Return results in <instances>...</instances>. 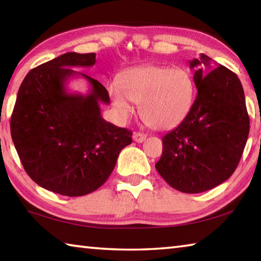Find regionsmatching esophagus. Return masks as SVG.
Here are the masks:
<instances>
[{
  "mask_svg": "<svg viewBox=\"0 0 261 261\" xmlns=\"http://www.w3.org/2000/svg\"><path fill=\"white\" fill-rule=\"evenodd\" d=\"M146 135L143 134V132H135L134 134V140L137 143H143V141L146 139Z\"/></svg>",
  "mask_w": 261,
  "mask_h": 261,
  "instance_id": "1",
  "label": "esophagus"
}]
</instances>
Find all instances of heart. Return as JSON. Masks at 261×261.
I'll use <instances>...</instances> for the list:
<instances>
[{
	"label": "heart",
	"mask_w": 261,
	"mask_h": 261,
	"mask_svg": "<svg viewBox=\"0 0 261 261\" xmlns=\"http://www.w3.org/2000/svg\"><path fill=\"white\" fill-rule=\"evenodd\" d=\"M109 94L122 116L131 113L132 101L139 105L146 124L169 130L188 117L193 105L194 83L183 68L145 65L123 74L120 85H110Z\"/></svg>",
	"instance_id": "obj_1"
}]
</instances>
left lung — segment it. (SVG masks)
I'll return each instance as SVG.
<instances>
[{
  "label": "left lung",
  "instance_id": "8db88e82",
  "mask_svg": "<svg viewBox=\"0 0 261 261\" xmlns=\"http://www.w3.org/2000/svg\"><path fill=\"white\" fill-rule=\"evenodd\" d=\"M197 98L188 117L162 138L155 168L171 188L199 193L233 174L250 131L244 91L237 74L205 54L190 61Z\"/></svg>",
  "mask_w": 261,
  "mask_h": 261
}]
</instances>
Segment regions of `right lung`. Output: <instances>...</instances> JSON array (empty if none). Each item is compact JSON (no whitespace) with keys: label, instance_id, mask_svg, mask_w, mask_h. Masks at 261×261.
Here are the masks:
<instances>
[{"label":"right lung","instance_id":"1","mask_svg":"<svg viewBox=\"0 0 261 261\" xmlns=\"http://www.w3.org/2000/svg\"><path fill=\"white\" fill-rule=\"evenodd\" d=\"M95 54L67 53L26 74L11 115L12 141L28 175L41 188L68 197L99 189L112 174L132 132L101 117L109 103L102 84L72 67H92ZM88 79L87 96L65 90L70 76Z\"/></svg>","mask_w":261,"mask_h":261}]
</instances>
